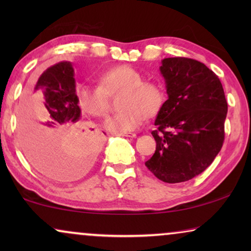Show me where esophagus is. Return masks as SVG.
I'll list each match as a JSON object with an SVG mask.
<instances>
[{"instance_id": "obj_1", "label": "esophagus", "mask_w": 251, "mask_h": 251, "mask_svg": "<svg viewBox=\"0 0 251 251\" xmlns=\"http://www.w3.org/2000/svg\"><path fill=\"white\" fill-rule=\"evenodd\" d=\"M120 136H122V137H128V138H136V137H137L136 133H131V132L120 133Z\"/></svg>"}]
</instances>
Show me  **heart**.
I'll return each mask as SVG.
<instances>
[{"mask_svg":"<svg viewBox=\"0 0 251 251\" xmlns=\"http://www.w3.org/2000/svg\"><path fill=\"white\" fill-rule=\"evenodd\" d=\"M96 87L81 85L76 89L77 102L82 111L92 116H104L109 97L121 94L119 109L108 116L104 126L114 133L135 131L146 118H153L162 108L164 92L156 82L144 81L139 71L130 65H115L101 72Z\"/></svg>","mask_w":251,"mask_h":251,"instance_id":"1","label":"heart"}]
</instances>
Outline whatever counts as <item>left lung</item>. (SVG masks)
Instances as JSON below:
<instances>
[{
  "label": "left lung",
  "mask_w": 251,
  "mask_h": 251,
  "mask_svg": "<svg viewBox=\"0 0 251 251\" xmlns=\"http://www.w3.org/2000/svg\"><path fill=\"white\" fill-rule=\"evenodd\" d=\"M160 71L168 99L152 131L155 153L145 166L164 183H181L203 173L221 151L227 101L221 80L200 61L164 58Z\"/></svg>",
  "instance_id": "8db88e82"
}]
</instances>
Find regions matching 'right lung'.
Masks as SVG:
<instances>
[{
	"instance_id": "obj_1",
	"label": "right lung",
	"mask_w": 251,
	"mask_h": 251,
	"mask_svg": "<svg viewBox=\"0 0 251 251\" xmlns=\"http://www.w3.org/2000/svg\"><path fill=\"white\" fill-rule=\"evenodd\" d=\"M19 115L25 155L37 170L57 179L80 177L97 157L102 133L82 120L70 61L48 68Z\"/></svg>"
}]
</instances>
